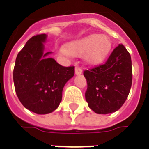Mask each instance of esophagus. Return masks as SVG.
Returning <instances> with one entry per match:
<instances>
[{
	"label": "esophagus",
	"instance_id": "esophagus-1",
	"mask_svg": "<svg viewBox=\"0 0 149 149\" xmlns=\"http://www.w3.org/2000/svg\"><path fill=\"white\" fill-rule=\"evenodd\" d=\"M75 73L77 75H79L82 73V68L81 67H79V66H77L76 68H75Z\"/></svg>",
	"mask_w": 149,
	"mask_h": 149
}]
</instances>
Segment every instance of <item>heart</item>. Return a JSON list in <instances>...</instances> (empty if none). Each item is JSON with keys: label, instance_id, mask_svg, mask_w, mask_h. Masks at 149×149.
<instances>
[{"label": "heart", "instance_id": "obj_1", "mask_svg": "<svg viewBox=\"0 0 149 149\" xmlns=\"http://www.w3.org/2000/svg\"><path fill=\"white\" fill-rule=\"evenodd\" d=\"M111 43L108 37L93 34L68 44L65 47L66 54L81 56L84 55L85 61L89 64L101 61L109 51Z\"/></svg>", "mask_w": 149, "mask_h": 149}]
</instances>
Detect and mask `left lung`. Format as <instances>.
Segmentation results:
<instances>
[{
  "instance_id": "obj_1",
  "label": "left lung",
  "mask_w": 149,
  "mask_h": 149,
  "mask_svg": "<svg viewBox=\"0 0 149 149\" xmlns=\"http://www.w3.org/2000/svg\"><path fill=\"white\" fill-rule=\"evenodd\" d=\"M88 88L85 99L98 114L120 109L128 97L132 81L131 56L123 45L113 49L104 64L84 71Z\"/></svg>"
}]
</instances>
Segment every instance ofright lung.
<instances>
[{
	"instance_id": "add662e5",
	"label": "right lung",
	"mask_w": 149,
	"mask_h": 149,
	"mask_svg": "<svg viewBox=\"0 0 149 149\" xmlns=\"http://www.w3.org/2000/svg\"><path fill=\"white\" fill-rule=\"evenodd\" d=\"M45 34L28 40L17 54L14 69L15 91L21 103L37 114H48L58 108L66 82L74 76V66L64 67L44 53Z\"/></svg>"
}]
</instances>
